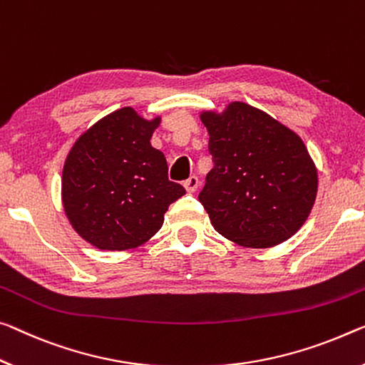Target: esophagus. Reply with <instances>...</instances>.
<instances>
[{
    "label": "esophagus",
    "mask_w": 365,
    "mask_h": 365,
    "mask_svg": "<svg viewBox=\"0 0 365 365\" xmlns=\"http://www.w3.org/2000/svg\"><path fill=\"white\" fill-rule=\"evenodd\" d=\"M184 187H186L187 192H195L199 187V178L197 176H190L184 181Z\"/></svg>",
    "instance_id": "1"
}]
</instances>
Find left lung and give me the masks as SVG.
<instances>
[{
    "instance_id": "1",
    "label": "left lung",
    "mask_w": 365,
    "mask_h": 365,
    "mask_svg": "<svg viewBox=\"0 0 365 365\" xmlns=\"http://www.w3.org/2000/svg\"><path fill=\"white\" fill-rule=\"evenodd\" d=\"M214 168L199 200L218 233L271 248L299 230L317 197V170L302 138L245 103L205 112Z\"/></svg>"
}]
</instances>
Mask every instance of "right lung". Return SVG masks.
Here are the masks:
<instances>
[{"instance_id": "1", "label": "right lung", "mask_w": 365, "mask_h": 365, "mask_svg": "<svg viewBox=\"0 0 365 365\" xmlns=\"http://www.w3.org/2000/svg\"><path fill=\"white\" fill-rule=\"evenodd\" d=\"M158 124L132 108L119 109L83 133L65 161V212L80 237L99 250L145 243L163 225L170 204L186 194L168 179L165 155L150 143Z\"/></svg>"}]
</instances>
